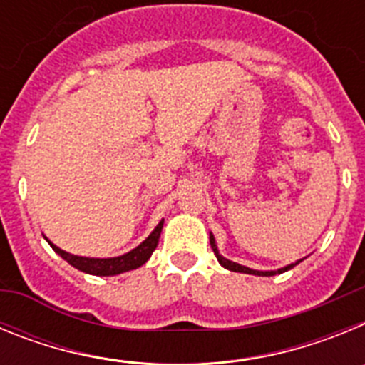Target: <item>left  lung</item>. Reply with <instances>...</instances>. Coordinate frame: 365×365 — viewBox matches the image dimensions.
Returning <instances> with one entry per match:
<instances>
[{"mask_svg": "<svg viewBox=\"0 0 365 365\" xmlns=\"http://www.w3.org/2000/svg\"><path fill=\"white\" fill-rule=\"evenodd\" d=\"M210 245H212V250H214V254H215V257H217V261H219V263H221V265L225 267V269L232 270V272L254 274V276H274V274H276V272H278V274H282V272H285V270L292 269V267H296V265H298V263H299V261H296V263H292V265L285 267V269H279V270H276V272H274V270H270V272H259V270H252V269H248V267H243V265H240V263H234V261H230V259H225V257H222L221 254L217 252V247H215V240H214V235H212V234H210Z\"/></svg>", "mask_w": 365, "mask_h": 365, "instance_id": "left-lung-1", "label": "left lung"}]
</instances>
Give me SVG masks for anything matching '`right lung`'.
I'll return each instance as SVG.
<instances>
[{"label":"right lung","mask_w":365,"mask_h":365,"mask_svg":"<svg viewBox=\"0 0 365 365\" xmlns=\"http://www.w3.org/2000/svg\"><path fill=\"white\" fill-rule=\"evenodd\" d=\"M163 225L164 221H160L157 225L153 232L148 235L146 240L143 243L138 245L137 248H133L131 252L124 254V256L118 257H108V259H96V257H82V256H73V254L66 252L62 248H58L56 245H53L49 241V245L53 247V250L56 254L63 257V259L73 265L74 269L82 270V272L93 274V276H115V274H122L128 272V270L138 269V267H143L150 256L153 254V250L157 248V243H159L160 232H163Z\"/></svg>","instance_id":"obj_1"}]
</instances>
